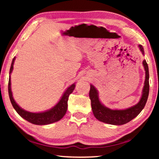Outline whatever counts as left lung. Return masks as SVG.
<instances>
[{"label":"left lung","mask_w":159,"mask_h":159,"mask_svg":"<svg viewBox=\"0 0 159 159\" xmlns=\"http://www.w3.org/2000/svg\"><path fill=\"white\" fill-rule=\"evenodd\" d=\"M140 51L144 54V49L141 45H139ZM145 71V85L143 90L142 97L140 101L135 106L125 110H113L104 106L100 101L98 93L93 84H90V90L89 93L91 101L93 113L95 118L102 122L114 125H122L129 122L138 116L145 107L149 94V71L146 61L143 62Z\"/></svg>","instance_id":"left-lung-1"}]
</instances>
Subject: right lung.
Returning <instances> with one entry per match:
<instances>
[{
	"label": "right lung",
	"instance_id": "right-lung-1",
	"mask_svg": "<svg viewBox=\"0 0 159 159\" xmlns=\"http://www.w3.org/2000/svg\"><path fill=\"white\" fill-rule=\"evenodd\" d=\"M15 61V57L13 58L11 65L9 74L12 72L13 68H14V63ZM75 84H72L71 86H69L66 90L65 91L64 95H62L61 98L56 105L51 108V109L48 110L46 111L40 112V113H32L29 112L27 111L24 110L21 107L17 105V103L15 102L14 98L12 95L11 88V77H9L8 80V95H9L10 101L13 107L16 111L25 119V120L29 121V122L34 124L37 125H49V124L56 122V121H59L61 119L65 114L66 113L67 106H68V99L69 95L73 92L75 90Z\"/></svg>",
	"mask_w": 159,
	"mask_h": 159
}]
</instances>
